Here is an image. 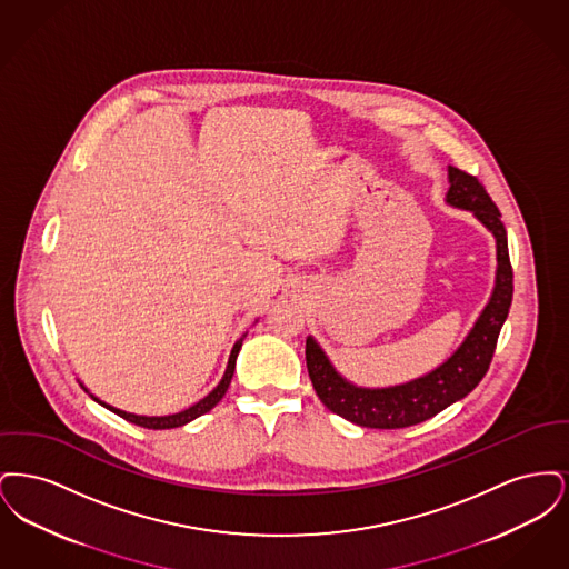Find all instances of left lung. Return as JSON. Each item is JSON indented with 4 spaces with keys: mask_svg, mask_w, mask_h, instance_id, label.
Returning a JSON list of instances; mask_svg holds the SVG:
<instances>
[{
    "mask_svg": "<svg viewBox=\"0 0 569 569\" xmlns=\"http://www.w3.org/2000/svg\"><path fill=\"white\" fill-rule=\"evenodd\" d=\"M448 177L450 190L446 200L459 209L473 211L497 241V279L492 297L462 346L441 367L425 378L392 388L371 390L346 381L328 362L320 346L309 337L305 343V358L316 395L332 413L358 427L406 429L433 418L446 407L467 397L487 376L499 330L508 318L515 295V272L501 213L478 177L455 166L448 168Z\"/></svg>",
    "mask_w": 569,
    "mask_h": 569,
    "instance_id": "obj_1",
    "label": "left lung"
}]
</instances>
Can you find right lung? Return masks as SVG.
I'll return each mask as SVG.
<instances>
[{
    "label": "right lung",
    "instance_id": "1",
    "mask_svg": "<svg viewBox=\"0 0 569 569\" xmlns=\"http://www.w3.org/2000/svg\"><path fill=\"white\" fill-rule=\"evenodd\" d=\"M247 335H243L237 343H234V348H232V352H230V360H228V367H226V373H223V378L221 381L217 383L216 390L213 392H209L202 401H198L196 406H191L190 409H186V411H179V413H172V416H156V418H149V416H134V413H128V411H121V409H114V407L107 406V403H102V401H98V403H102V406L110 409V411H114L117 416H121L123 420H128V422H132V425H138V427H142V429H174V427H183V425H188L191 422L193 418H198V416H202V413H207V411H211L213 407L223 399V395H226V390H228V386H230V379L234 376V365H237V356H239V350H241V346H243V339Z\"/></svg>",
    "mask_w": 569,
    "mask_h": 569
}]
</instances>
